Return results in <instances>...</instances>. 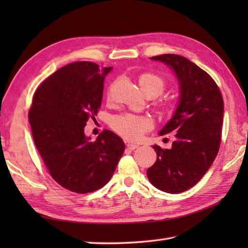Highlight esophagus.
Returning <instances> with one entry per match:
<instances>
[{
  "label": "esophagus",
  "instance_id": "esophagus-1",
  "mask_svg": "<svg viewBox=\"0 0 248 248\" xmlns=\"http://www.w3.org/2000/svg\"><path fill=\"white\" fill-rule=\"evenodd\" d=\"M138 147H139L138 144H132V143H128L127 144V148L130 149V150H134V149L138 148Z\"/></svg>",
  "mask_w": 248,
  "mask_h": 248
}]
</instances>
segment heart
I'll return each instance as SVG.
<instances>
[{
	"label": "heart",
	"instance_id": "heart-1",
	"mask_svg": "<svg viewBox=\"0 0 248 248\" xmlns=\"http://www.w3.org/2000/svg\"><path fill=\"white\" fill-rule=\"evenodd\" d=\"M139 83L141 89L147 94H155V96L160 94L164 91L165 87L164 80L160 76L150 72L141 73L139 77ZM163 108L167 112H170L172 108L170 103H164ZM110 125L121 138L128 140H139L147 131L151 129L152 123L148 117H145V116L127 113L115 116L112 119Z\"/></svg>",
	"mask_w": 248,
	"mask_h": 248
}]
</instances>
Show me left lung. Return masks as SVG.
<instances>
[{
    "instance_id": "8db88e82",
    "label": "left lung",
    "mask_w": 248,
    "mask_h": 248,
    "mask_svg": "<svg viewBox=\"0 0 248 248\" xmlns=\"http://www.w3.org/2000/svg\"><path fill=\"white\" fill-rule=\"evenodd\" d=\"M171 67L180 83V103L160 134L176 136L170 149L154 146L157 159L147 170L150 183L177 194L198 183L217 155L224 101L217 84L193 62L177 54L152 56Z\"/></svg>"
}]
</instances>
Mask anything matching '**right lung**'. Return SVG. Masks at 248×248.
Returning a JSON list of instances; mask_svg holds the SVG:
<instances>
[{
  "label": "right lung",
  "instance_id": "obj_1",
  "mask_svg": "<svg viewBox=\"0 0 248 248\" xmlns=\"http://www.w3.org/2000/svg\"><path fill=\"white\" fill-rule=\"evenodd\" d=\"M112 67L75 62L37 87L29 112L34 143L46 170L61 186L78 194L107 184L124 151L117 134L104 130L96 140L84 133L101 107L104 78Z\"/></svg>",
  "mask_w": 248,
  "mask_h": 248
}]
</instances>
